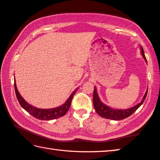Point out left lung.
Segmentation results:
<instances>
[{"instance_id":"8db88e82","label":"left lung","mask_w":160,"mask_h":160,"mask_svg":"<svg viewBox=\"0 0 160 160\" xmlns=\"http://www.w3.org/2000/svg\"><path fill=\"white\" fill-rule=\"evenodd\" d=\"M141 54L142 56L144 58L147 62V59L146 57H145V54L143 52V49L141 47ZM148 94V90L145 94L144 97L142 99L141 102L139 103L137 105L132 107V108L129 109H124V110H119V109H113L112 108H110L108 106L105 105V104L101 102L99 97H98L97 89L94 87V94H93V103H94V107L95 110L97 112L99 115L101 117L106 119H110V120H124L127 118L129 117L131 115H132L136 110H137L139 107H140L142 104H143V101H145L146 98V96Z\"/></svg>"}]
</instances>
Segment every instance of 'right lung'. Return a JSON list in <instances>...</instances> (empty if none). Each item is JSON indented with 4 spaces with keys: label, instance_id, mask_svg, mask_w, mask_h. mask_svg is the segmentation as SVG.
I'll list each match as a JSON object with an SVG mask.
<instances>
[{
    "label": "right lung",
    "instance_id": "1",
    "mask_svg": "<svg viewBox=\"0 0 160 160\" xmlns=\"http://www.w3.org/2000/svg\"><path fill=\"white\" fill-rule=\"evenodd\" d=\"M14 89H15L17 98V100H18L19 104L21 105V106L25 110H27L29 114L33 115L34 118L41 120H54V119L61 118L66 113L68 112V109L70 108L72 97H73L75 92H77V90L78 89V88L75 89V91L72 93L70 97H69L67 101L65 102V103L63 104V105H62L61 106L57 107V108H51V109H40V108H37L36 107L30 105L29 103H28L27 101H26L24 98L22 97V96L20 95L18 90H17L15 80H14Z\"/></svg>",
    "mask_w": 160,
    "mask_h": 160
}]
</instances>
